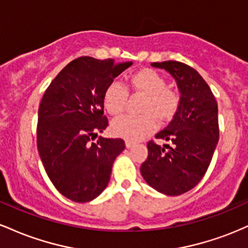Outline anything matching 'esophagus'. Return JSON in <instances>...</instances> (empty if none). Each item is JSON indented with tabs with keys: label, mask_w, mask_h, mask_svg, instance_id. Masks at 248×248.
<instances>
[{
	"label": "esophagus",
	"mask_w": 248,
	"mask_h": 248,
	"mask_svg": "<svg viewBox=\"0 0 248 248\" xmlns=\"http://www.w3.org/2000/svg\"><path fill=\"white\" fill-rule=\"evenodd\" d=\"M124 143H126V147L127 148H132L134 144H135V142H133V141H129V140H126L124 141Z\"/></svg>",
	"instance_id": "obj_1"
}]
</instances>
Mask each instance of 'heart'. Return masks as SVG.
Masks as SVG:
<instances>
[{
    "label": "heart",
    "mask_w": 248,
    "mask_h": 248,
    "mask_svg": "<svg viewBox=\"0 0 248 248\" xmlns=\"http://www.w3.org/2000/svg\"><path fill=\"white\" fill-rule=\"evenodd\" d=\"M134 93L144 96L141 115H124L112 124L114 135L128 140H140L157 128V119L162 122L170 121L177 113L181 96L173 88L167 86L163 76L155 70L140 69L128 76ZM128 100V91L119 82L108 84L102 94V104L108 114L120 115Z\"/></svg>",
    "instance_id": "b5f03b06"
}]
</instances>
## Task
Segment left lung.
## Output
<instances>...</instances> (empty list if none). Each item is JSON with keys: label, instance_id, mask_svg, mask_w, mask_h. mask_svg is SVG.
<instances>
[{"label": "left lung", "instance_id": "left-lung-1", "mask_svg": "<svg viewBox=\"0 0 248 248\" xmlns=\"http://www.w3.org/2000/svg\"><path fill=\"white\" fill-rule=\"evenodd\" d=\"M152 65L175 78L181 104L170 124L155 135L171 146L150 140L140 170L158 192L178 196L197 186L210 166L219 139L218 105L206 81L189 65L175 61Z\"/></svg>", "mask_w": 248, "mask_h": 248}]
</instances>
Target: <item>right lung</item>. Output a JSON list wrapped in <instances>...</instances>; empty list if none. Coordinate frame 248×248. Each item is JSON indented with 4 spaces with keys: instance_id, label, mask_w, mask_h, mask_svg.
Returning <instances> with one entry per match:
<instances>
[{
    "instance_id": "1",
    "label": "right lung",
    "mask_w": 248,
    "mask_h": 248,
    "mask_svg": "<svg viewBox=\"0 0 248 248\" xmlns=\"http://www.w3.org/2000/svg\"><path fill=\"white\" fill-rule=\"evenodd\" d=\"M132 62L79 57L51 81L38 109L37 148L45 171L66 198L86 203L106 189L122 139L99 138L108 126L102 94Z\"/></svg>"
}]
</instances>
